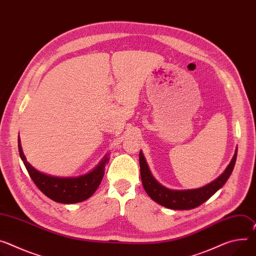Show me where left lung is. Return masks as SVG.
I'll use <instances>...</instances> for the list:
<instances>
[{
    "label": "left lung",
    "mask_w": 256,
    "mask_h": 256,
    "mask_svg": "<svg viewBox=\"0 0 256 256\" xmlns=\"http://www.w3.org/2000/svg\"><path fill=\"white\" fill-rule=\"evenodd\" d=\"M138 158H140V170L143 187L150 198L164 207L184 210V209H192L201 205L222 187L234 170L237 158V149L233 159L230 160L224 174L204 187L192 190H170L164 187L152 176L142 151H140Z\"/></svg>",
    "instance_id": "8db88e82"
}]
</instances>
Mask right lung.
Here are the masks:
<instances>
[{
	"instance_id": "1",
	"label": "right lung",
	"mask_w": 256,
	"mask_h": 256,
	"mask_svg": "<svg viewBox=\"0 0 256 256\" xmlns=\"http://www.w3.org/2000/svg\"><path fill=\"white\" fill-rule=\"evenodd\" d=\"M20 157L24 164L30 176L36 187L46 195L58 203L74 204L86 200L98 189L104 176V170L109 158L107 156L92 172L76 178H58L44 174L30 166L22 152L18 138Z\"/></svg>"
}]
</instances>
